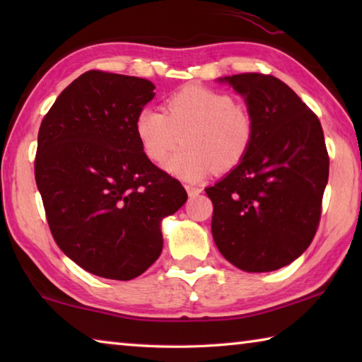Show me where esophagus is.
I'll return each instance as SVG.
<instances>
[{
	"instance_id": "obj_1",
	"label": "esophagus",
	"mask_w": 362,
	"mask_h": 362,
	"mask_svg": "<svg viewBox=\"0 0 362 362\" xmlns=\"http://www.w3.org/2000/svg\"><path fill=\"white\" fill-rule=\"evenodd\" d=\"M187 192L189 198H196L201 192H203V188L201 187H193V185H187Z\"/></svg>"
}]
</instances>
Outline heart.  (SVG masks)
Listing matches in <instances>:
<instances>
[{
    "label": "heart",
    "mask_w": 362,
    "mask_h": 362,
    "mask_svg": "<svg viewBox=\"0 0 362 362\" xmlns=\"http://www.w3.org/2000/svg\"><path fill=\"white\" fill-rule=\"evenodd\" d=\"M144 155L161 164L180 140L185 148L170 156L164 168L183 180H198L212 169H235L252 145L254 121L233 97L187 86L164 102V112L140 110L134 122Z\"/></svg>",
    "instance_id": "1"
}]
</instances>
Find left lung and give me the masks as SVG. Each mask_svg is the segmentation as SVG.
Returning <instances> with one entry per match:
<instances>
[{"mask_svg": "<svg viewBox=\"0 0 362 362\" xmlns=\"http://www.w3.org/2000/svg\"><path fill=\"white\" fill-rule=\"evenodd\" d=\"M220 81L246 100L254 139L246 158L206 188L214 241L243 272H274L305 252L320 225L329 179L321 122L272 75L240 73Z\"/></svg>", "mask_w": 362, "mask_h": 362, "instance_id": "left-lung-1", "label": "left lung"}]
</instances>
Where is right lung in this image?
I'll return each mask as SVG.
<instances>
[{"label": "right lung", "instance_id": "1", "mask_svg": "<svg viewBox=\"0 0 362 362\" xmlns=\"http://www.w3.org/2000/svg\"><path fill=\"white\" fill-rule=\"evenodd\" d=\"M153 89L148 79L89 70L41 121L35 179L47 225L62 252L95 276L129 281L148 269L163 250L159 223L188 198L136 137Z\"/></svg>", "mask_w": 362, "mask_h": 362}]
</instances>
